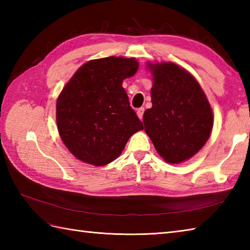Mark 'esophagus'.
<instances>
[{
    "mask_svg": "<svg viewBox=\"0 0 250 250\" xmlns=\"http://www.w3.org/2000/svg\"><path fill=\"white\" fill-rule=\"evenodd\" d=\"M144 111H145V108L144 107H141L136 110V114L137 116H139V118L142 120L143 119V115H144Z\"/></svg>",
    "mask_w": 250,
    "mask_h": 250,
    "instance_id": "1",
    "label": "esophagus"
}]
</instances>
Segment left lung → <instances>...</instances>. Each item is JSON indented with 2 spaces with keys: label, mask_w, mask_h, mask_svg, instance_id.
Segmentation results:
<instances>
[{
  "label": "left lung",
  "mask_w": 250,
  "mask_h": 250,
  "mask_svg": "<svg viewBox=\"0 0 250 250\" xmlns=\"http://www.w3.org/2000/svg\"><path fill=\"white\" fill-rule=\"evenodd\" d=\"M152 74V107L143 122L159 155L168 163L194 156L208 140L213 111L196 79L171 62L148 63Z\"/></svg>",
  "instance_id": "8db88e82"
}]
</instances>
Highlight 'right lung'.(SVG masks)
Listing matches in <instances>:
<instances>
[{
  "label": "right lung",
  "instance_id": "add662e5",
  "mask_svg": "<svg viewBox=\"0 0 250 250\" xmlns=\"http://www.w3.org/2000/svg\"><path fill=\"white\" fill-rule=\"evenodd\" d=\"M137 68L134 58L91 60L63 88L57 100L58 131L78 160L95 167L113 162L130 137L144 129L122 88Z\"/></svg>",
  "mask_w": 250,
  "mask_h": 250
}]
</instances>
